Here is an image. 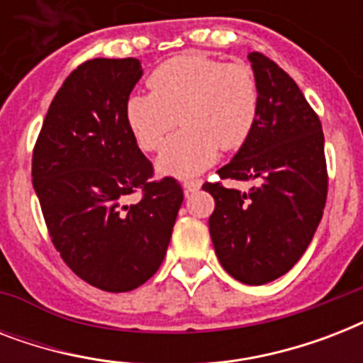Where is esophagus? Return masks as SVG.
Masks as SVG:
<instances>
[{
  "label": "esophagus",
  "instance_id": "1",
  "mask_svg": "<svg viewBox=\"0 0 363 363\" xmlns=\"http://www.w3.org/2000/svg\"><path fill=\"white\" fill-rule=\"evenodd\" d=\"M199 188H201V181L199 179H188V181H184V192L186 194L198 192Z\"/></svg>",
  "mask_w": 363,
  "mask_h": 363
}]
</instances>
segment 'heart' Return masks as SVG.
I'll list each match as a JSON object with an SVG mask.
<instances>
[{
	"instance_id": "1",
	"label": "heart",
	"mask_w": 363,
	"mask_h": 363,
	"mask_svg": "<svg viewBox=\"0 0 363 363\" xmlns=\"http://www.w3.org/2000/svg\"><path fill=\"white\" fill-rule=\"evenodd\" d=\"M150 94L130 96L124 121L143 152H154L177 125L182 130L158 156L164 175L192 177L222 150L248 141L259 116V81L252 65L222 62L201 52L179 54L148 75Z\"/></svg>"
}]
</instances>
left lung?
I'll use <instances>...</instances> for the list:
<instances>
[{
  "label": "left lung",
  "instance_id": "8db88e82",
  "mask_svg": "<svg viewBox=\"0 0 363 363\" xmlns=\"http://www.w3.org/2000/svg\"><path fill=\"white\" fill-rule=\"evenodd\" d=\"M259 81V116L230 164L205 182L215 198L209 232L222 267L245 284H265L294 267L309 247L328 198L324 131L292 77L250 52ZM252 180L248 193L222 180Z\"/></svg>",
  "mask_w": 363,
  "mask_h": 363
}]
</instances>
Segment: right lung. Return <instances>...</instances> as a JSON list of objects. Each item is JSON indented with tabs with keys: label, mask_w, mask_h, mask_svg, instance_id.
I'll return each instance as SVG.
<instances>
[{
	"label": "right lung",
	"mask_w": 363,
	"mask_h": 363,
	"mask_svg": "<svg viewBox=\"0 0 363 363\" xmlns=\"http://www.w3.org/2000/svg\"><path fill=\"white\" fill-rule=\"evenodd\" d=\"M137 58H94L54 96L33 147L31 179L54 248L105 292H130L160 269L184 192L154 181L152 162L124 121L141 79ZM131 193L139 202L125 205Z\"/></svg>",
	"instance_id": "obj_1"
}]
</instances>
